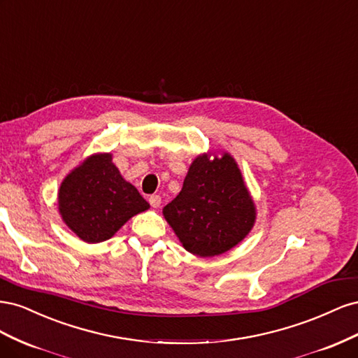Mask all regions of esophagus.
<instances>
[{
	"mask_svg": "<svg viewBox=\"0 0 358 358\" xmlns=\"http://www.w3.org/2000/svg\"><path fill=\"white\" fill-rule=\"evenodd\" d=\"M149 203H150V206H152V208H159L161 197L159 196H150L149 197Z\"/></svg>",
	"mask_w": 358,
	"mask_h": 358,
	"instance_id": "1",
	"label": "esophagus"
}]
</instances>
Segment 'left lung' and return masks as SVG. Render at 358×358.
Listing matches in <instances>:
<instances>
[{
	"label": "left lung",
	"mask_w": 358,
	"mask_h": 358,
	"mask_svg": "<svg viewBox=\"0 0 358 358\" xmlns=\"http://www.w3.org/2000/svg\"><path fill=\"white\" fill-rule=\"evenodd\" d=\"M182 246L197 257H216L251 233L257 208L242 171L229 152L194 158L182 191L162 209Z\"/></svg>",
	"instance_id": "8db88e82"
}]
</instances>
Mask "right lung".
<instances>
[{
	"label": "right lung",
	"instance_id": "add662e5",
	"mask_svg": "<svg viewBox=\"0 0 358 358\" xmlns=\"http://www.w3.org/2000/svg\"><path fill=\"white\" fill-rule=\"evenodd\" d=\"M148 209L149 203L122 178L109 152L85 158L58 189L64 224L86 243L110 239L128 220Z\"/></svg>",
	"mask_w": 358,
	"mask_h": 358
}]
</instances>
